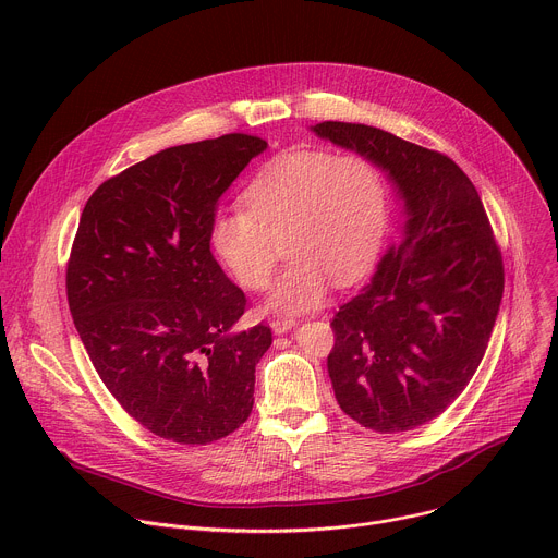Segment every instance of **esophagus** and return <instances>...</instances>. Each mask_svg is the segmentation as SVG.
<instances>
[{"label":"esophagus","instance_id":"34e87169","mask_svg":"<svg viewBox=\"0 0 558 558\" xmlns=\"http://www.w3.org/2000/svg\"><path fill=\"white\" fill-rule=\"evenodd\" d=\"M293 327H295V320H289V317H274V320H271V331L276 336H282V333L291 331Z\"/></svg>","mask_w":558,"mask_h":558}]
</instances>
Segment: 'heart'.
Masks as SVG:
<instances>
[{
  "label": "heart",
  "mask_w": 558,
  "mask_h": 558,
  "mask_svg": "<svg viewBox=\"0 0 558 558\" xmlns=\"http://www.w3.org/2000/svg\"><path fill=\"white\" fill-rule=\"evenodd\" d=\"M247 209L216 216L211 245L247 291L269 284L280 243L291 263L269 306L302 313L320 304L329 280L351 284L373 263L386 225V183L362 154L287 151L245 190Z\"/></svg>",
  "instance_id": "obj_1"
}]
</instances>
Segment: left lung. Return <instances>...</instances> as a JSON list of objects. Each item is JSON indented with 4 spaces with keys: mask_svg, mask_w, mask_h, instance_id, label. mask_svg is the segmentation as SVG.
<instances>
[{
    "mask_svg": "<svg viewBox=\"0 0 558 558\" xmlns=\"http://www.w3.org/2000/svg\"><path fill=\"white\" fill-rule=\"evenodd\" d=\"M311 130L371 158L402 201L375 276L333 317L327 368L351 420L375 433L413 430L441 415L482 364L504 295L499 245L480 194L446 154L362 123Z\"/></svg>",
    "mask_w": 558,
    "mask_h": 558,
    "instance_id": "1",
    "label": "left lung"
}]
</instances>
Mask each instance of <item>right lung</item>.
<instances>
[{"instance_id": "add662e5", "label": "right lung", "mask_w": 558, "mask_h": 558, "mask_svg": "<svg viewBox=\"0 0 558 558\" xmlns=\"http://www.w3.org/2000/svg\"><path fill=\"white\" fill-rule=\"evenodd\" d=\"M267 141L225 134L151 154L101 183L65 289L93 366L123 411L187 446L227 437L254 407L271 329L238 331L247 298L211 256L218 198Z\"/></svg>"}]
</instances>
